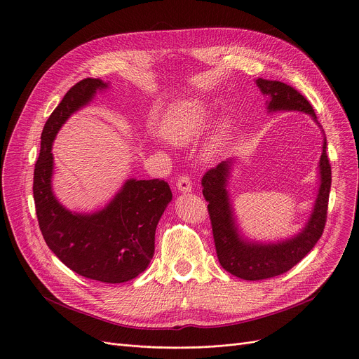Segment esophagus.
<instances>
[{
	"instance_id": "1",
	"label": "esophagus",
	"mask_w": 359,
	"mask_h": 359,
	"mask_svg": "<svg viewBox=\"0 0 359 359\" xmlns=\"http://www.w3.org/2000/svg\"><path fill=\"white\" fill-rule=\"evenodd\" d=\"M176 187H177V190L179 191H182V193H189V191H191V182H190V179H189V176H180V177H177V180H176Z\"/></svg>"
}]
</instances>
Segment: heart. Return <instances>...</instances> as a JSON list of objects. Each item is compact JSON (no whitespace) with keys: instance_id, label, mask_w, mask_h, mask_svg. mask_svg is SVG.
Here are the masks:
<instances>
[{"instance_id":"obj_1","label":"heart","mask_w":359,"mask_h":359,"mask_svg":"<svg viewBox=\"0 0 359 359\" xmlns=\"http://www.w3.org/2000/svg\"><path fill=\"white\" fill-rule=\"evenodd\" d=\"M215 121L211 105L200 98L179 104L166 119L165 135L169 141L184 145L207 133Z\"/></svg>"}]
</instances>
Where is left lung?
Wrapping results in <instances>:
<instances>
[{
	"label": "left lung",
	"mask_w": 359,
	"mask_h": 359,
	"mask_svg": "<svg viewBox=\"0 0 359 359\" xmlns=\"http://www.w3.org/2000/svg\"><path fill=\"white\" fill-rule=\"evenodd\" d=\"M257 86L268 95V109L302 111L317 123L311 104L293 87L276 81L258 79ZM318 124V123H317ZM321 128V126L318 124ZM323 131V128H321ZM233 161L228 159L210 169L201 179L203 196L208 201V214L218 261L231 275L244 280H262L279 276L299 264L317 244L324 231L331 187V166L327 156V140L318 162L320 187L309 221L299 233L285 241L257 243L241 235L236 225L233 208L226 190Z\"/></svg>",
	"instance_id": "left-lung-1"
}]
</instances>
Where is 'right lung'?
Segmentation results:
<instances>
[{"mask_svg": "<svg viewBox=\"0 0 359 359\" xmlns=\"http://www.w3.org/2000/svg\"><path fill=\"white\" fill-rule=\"evenodd\" d=\"M108 83L84 79L74 84L48 118L34 172V200L43 240L73 272L104 283H123L142 273L155 252V231L172 200L165 180L128 179L95 212H73L52 190L56 134L67 118L87 105Z\"/></svg>", "mask_w": 359, "mask_h": 359, "instance_id": "add662e5", "label": "right lung"}]
</instances>
